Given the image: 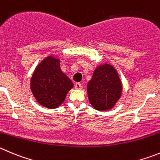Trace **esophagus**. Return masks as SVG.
I'll return each instance as SVG.
<instances>
[{
	"instance_id": "obj_1",
	"label": "esophagus",
	"mask_w": 160,
	"mask_h": 160,
	"mask_svg": "<svg viewBox=\"0 0 160 160\" xmlns=\"http://www.w3.org/2000/svg\"><path fill=\"white\" fill-rule=\"evenodd\" d=\"M75 88L76 89H82L83 87H82V84L80 83H77L75 84Z\"/></svg>"
}]
</instances>
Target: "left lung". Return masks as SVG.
Returning <instances> with one entry per match:
<instances>
[{
    "label": "left lung",
    "mask_w": 160,
    "mask_h": 160,
    "mask_svg": "<svg viewBox=\"0 0 160 160\" xmlns=\"http://www.w3.org/2000/svg\"><path fill=\"white\" fill-rule=\"evenodd\" d=\"M87 92L89 102L95 110L113 108L122 92V83L115 68L107 63L97 66L88 83Z\"/></svg>",
    "instance_id": "8db88e82"
}]
</instances>
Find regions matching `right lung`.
<instances>
[{"mask_svg": "<svg viewBox=\"0 0 160 160\" xmlns=\"http://www.w3.org/2000/svg\"><path fill=\"white\" fill-rule=\"evenodd\" d=\"M30 87L40 105L55 109L63 103L73 83L61 69L59 58L50 55L36 66Z\"/></svg>", "mask_w": 160, "mask_h": 160, "instance_id": "obj_1", "label": "right lung"}]
</instances>
